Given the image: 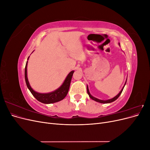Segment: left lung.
Instances as JSON below:
<instances>
[{
	"mask_svg": "<svg viewBox=\"0 0 150 150\" xmlns=\"http://www.w3.org/2000/svg\"><path fill=\"white\" fill-rule=\"evenodd\" d=\"M119 45L120 46V43H119ZM126 81H127V79H126ZM126 82H125V84L124 86H123V87H122V89H121V90L120 91V92L118 94H117L116 96H115L114 98H112L110 99H107V100H101V99H98V98H95V97L93 96L91 94H90V93H89V88H88V85H87V93H88V95H89V96L90 97V98H91V99H92L93 100H94V101H95L98 102V103H103V104L110 103H112V102H113V101H115V100H116V99H117V98H119V96H120L121 94V93H122V90H123V89H124L125 86L126 85Z\"/></svg>",
	"mask_w": 150,
	"mask_h": 150,
	"instance_id": "obj_1",
	"label": "left lung"
}]
</instances>
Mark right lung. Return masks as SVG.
Returning a JSON list of instances; mask_svg holds the SVG:
<instances>
[{"instance_id": "1", "label": "right lung", "mask_w": 150, "mask_h": 150, "mask_svg": "<svg viewBox=\"0 0 150 150\" xmlns=\"http://www.w3.org/2000/svg\"><path fill=\"white\" fill-rule=\"evenodd\" d=\"M29 57L30 56H29V57L28 58V61H27L25 67V80L26 85L28 86V88L29 89L30 93H32V94L33 95L34 98L37 99L38 101L44 104H51L62 100V99L66 96L68 91H69L72 76L73 75L74 71H71L69 73L67 74L62 85L55 91L47 93H40L35 91L31 88L28 81V69H27V68H28V63Z\"/></svg>"}]
</instances>
